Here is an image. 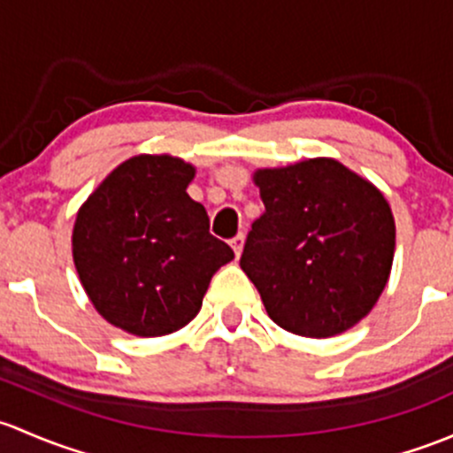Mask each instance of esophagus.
<instances>
[{
  "label": "esophagus",
  "mask_w": 453,
  "mask_h": 453,
  "mask_svg": "<svg viewBox=\"0 0 453 453\" xmlns=\"http://www.w3.org/2000/svg\"><path fill=\"white\" fill-rule=\"evenodd\" d=\"M244 233H237V235L235 237H233V240H231V246H233V250H235V255H237V257H240V255H242V249H244Z\"/></svg>",
  "instance_id": "1"
}]
</instances>
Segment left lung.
<instances>
[{
	"label": "left lung",
	"instance_id": "left-lung-1",
	"mask_svg": "<svg viewBox=\"0 0 453 453\" xmlns=\"http://www.w3.org/2000/svg\"><path fill=\"white\" fill-rule=\"evenodd\" d=\"M253 180L265 211L240 265L270 319L305 338L360 323L393 268L395 218L384 194L327 157L265 167Z\"/></svg>",
	"mask_w": 453,
	"mask_h": 453
}]
</instances>
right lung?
I'll return each instance as SVG.
<instances>
[{"label":"right lung","instance_id":"1","mask_svg":"<svg viewBox=\"0 0 453 453\" xmlns=\"http://www.w3.org/2000/svg\"><path fill=\"white\" fill-rule=\"evenodd\" d=\"M194 174L179 157L137 155L78 211V277L102 319L128 334L155 338L185 327L216 270L235 257L209 233L203 204L189 198Z\"/></svg>","mask_w":453,"mask_h":453}]
</instances>
